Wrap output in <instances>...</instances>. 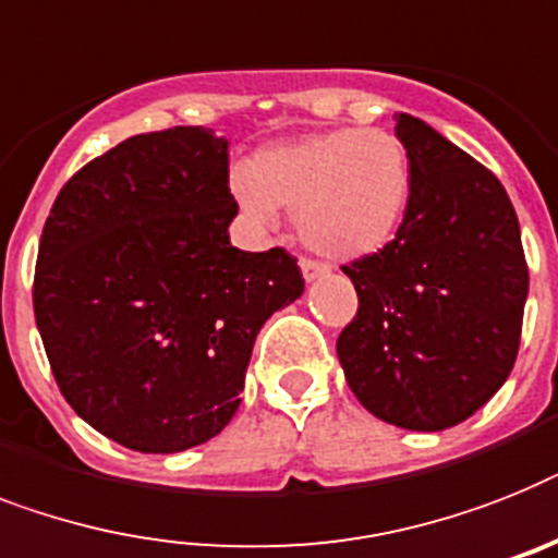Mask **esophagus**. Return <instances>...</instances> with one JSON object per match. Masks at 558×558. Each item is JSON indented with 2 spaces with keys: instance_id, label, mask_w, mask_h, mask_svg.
Listing matches in <instances>:
<instances>
[{
  "instance_id": "34e87169",
  "label": "esophagus",
  "mask_w": 558,
  "mask_h": 558,
  "mask_svg": "<svg viewBox=\"0 0 558 558\" xmlns=\"http://www.w3.org/2000/svg\"><path fill=\"white\" fill-rule=\"evenodd\" d=\"M299 268H302L305 282H313V279H319V276L328 274V265H322V262H316V259H307V256H302V259H299Z\"/></svg>"
}]
</instances>
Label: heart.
Returning <instances> with one entry per match:
<instances>
[{
	"label": "heart",
	"mask_w": 558,
	"mask_h": 558,
	"mask_svg": "<svg viewBox=\"0 0 558 558\" xmlns=\"http://www.w3.org/2000/svg\"><path fill=\"white\" fill-rule=\"evenodd\" d=\"M411 182L396 133L336 128L259 150L251 168H233L230 193L253 222L274 225L288 207L307 247L328 259H362L396 236Z\"/></svg>",
	"instance_id": "heart-1"
}]
</instances>
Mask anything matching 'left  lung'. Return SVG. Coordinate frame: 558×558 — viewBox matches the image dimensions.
Here are the masks:
<instances>
[{
    "label": "left lung",
    "instance_id": "left-lung-1",
    "mask_svg": "<svg viewBox=\"0 0 558 558\" xmlns=\"http://www.w3.org/2000/svg\"><path fill=\"white\" fill-rule=\"evenodd\" d=\"M411 159V205L381 251L344 265L359 293L336 339L367 411L404 430H445L513 371L527 262L499 179L422 119L396 113Z\"/></svg>",
    "mask_w": 558,
    "mask_h": 558
}]
</instances>
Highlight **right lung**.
Here are the masks:
<instances>
[{
    "instance_id": "1",
    "label": "right lung",
    "mask_w": 558,
    "mask_h": 558,
    "mask_svg": "<svg viewBox=\"0 0 558 558\" xmlns=\"http://www.w3.org/2000/svg\"><path fill=\"white\" fill-rule=\"evenodd\" d=\"M228 142L168 128L119 142L50 207L34 313L73 411L140 453L214 439L239 408L253 342L302 296L284 247L230 245Z\"/></svg>"
}]
</instances>
